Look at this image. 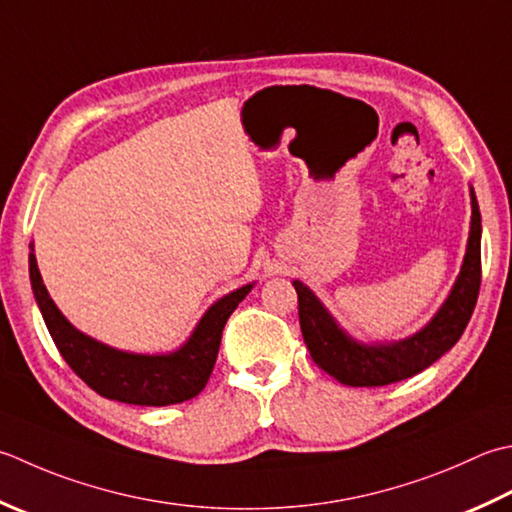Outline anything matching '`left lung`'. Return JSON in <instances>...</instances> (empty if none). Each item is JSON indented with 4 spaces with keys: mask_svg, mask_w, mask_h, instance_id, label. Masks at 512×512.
<instances>
[{
    "mask_svg": "<svg viewBox=\"0 0 512 512\" xmlns=\"http://www.w3.org/2000/svg\"><path fill=\"white\" fill-rule=\"evenodd\" d=\"M470 235L462 270L442 308L415 335L390 344H362L339 328L317 295L295 279L299 326L313 362L344 386H386L422 373L453 348L473 315L482 284V215L470 188Z\"/></svg>",
    "mask_w": 512,
    "mask_h": 512,
    "instance_id": "obj_1",
    "label": "left lung"
}]
</instances>
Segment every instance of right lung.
Instances as JSON below:
<instances>
[{"instance_id": "right-lung-1", "label": "right lung", "mask_w": 512, "mask_h": 512, "mask_svg": "<svg viewBox=\"0 0 512 512\" xmlns=\"http://www.w3.org/2000/svg\"><path fill=\"white\" fill-rule=\"evenodd\" d=\"M30 284L35 302L42 310L46 328L66 364L77 377L95 390L97 395L115 402L135 406H168L182 404L204 390L222 344V330L239 302L250 293L253 284H246L210 306L199 319L193 335L168 355H137L110 348L88 337L68 322L62 310L50 299L39 275L37 259L30 244L28 255Z\"/></svg>"}]
</instances>
